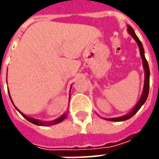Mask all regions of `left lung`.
I'll return each mask as SVG.
<instances>
[{
  "mask_svg": "<svg viewBox=\"0 0 159 159\" xmlns=\"http://www.w3.org/2000/svg\"><path fill=\"white\" fill-rule=\"evenodd\" d=\"M128 32L130 36L133 37L134 41L136 42L138 44L139 49H140V53L141 59H142V65H143L144 71H145V80H144V87H143V91L141 93V96H140V100H138V102L136 105L134 106L132 110L130 111L129 112L124 116L122 117H113V118H105V119L108 120V121H113V122H122V121H125V120L129 119L130 117H132L138 111L140 110V108L144 105V103L146 102L147 97H148V93H149V81H150V70H149V66H148V63H147L146 57H145V51H144L143 46L142 43L140 41V39L138 38V36L135 35V33L134 31V30L132 29V27L129 25H128Z\"/></svg>",
  "mask_w": 159,
  "mask_h": 159,
  "instance_id": "8db88e82",
  "label": "left lung"
}]
</instances>
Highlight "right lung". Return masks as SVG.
Returning <instances> with one entry per match:
<instances>
[{
	"label": "right lung",
	"instance_id": "right-lung-1",
	"mask_svg": "<svg viewBox=\"0 0 159 159\" xmlns=\"http://www.w3.org/2000/svg\"><path fill=\"white\" fill-rule=\"evenodd\" d=\"M70 89H71V87H70ZM8 94H9V96H10V99H11L12 103L13 104L12 98H11V95H10V93H9V89H8ZM13 106H14V104H13ZM14 107H15L17 110L19 111V113L21 114L23 117H25L26 120H28L29 122L34 123V124H36V125H39V126H51V125H54V124H57V123H59L60 122H62L63 120L66 119V117H67V113L66 112V113L63 114L62 116H60L59 117H58L57 119L52 120V121H49V122H42V121H41V120L36 119V118H33V117H28V116H26V115H25V114L23 113V112H21V111H19V109H18V108L15 107V106H14Z\"/></svg>",
	"mask_w": 159,
	"mask_h": 159
}]
</instances>
